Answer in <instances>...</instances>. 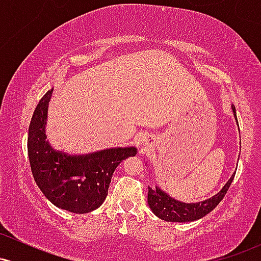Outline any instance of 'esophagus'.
Wrapping results in <instances>:
<instances>
[{"label":"esophagus","instance_id":"obj_1","mask_svg":"<svg viewBox=\"0 0 261 261\" xmlns=\"http://www.w3.org/2000/svg\"><path fill=\"white\" fill-rule=\"evenodd\" d=\"M140 142H141V145L145 146V147H147V146L151 145V139H149V136H147V135H146V136H141Z\"/></svg>","mask_w":261,"mask_h":261}]
</instances>
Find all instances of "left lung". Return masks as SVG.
I'll list each match as a JSON object with an SVG mask.
<instances>
[{
  "label": "left lung",
  "mask_w": 261,
  "mask_h": 261,
  "mask_svg": "<svg viewBox=\"0 0 261 261\" xmlns=\"http://www.w3.org/2000/svg\"><path fill=\"white\" fill-rule=\"evenodd\" d=\"M232 110L237 120L234 106H232ZM237 124H238V121H237ZM234 174L236 173H233L229 180L221 189L220 193L205 200V201L195 203L178 201V200L169 196L166 191H163L158 187H155V189L148 188V206L155 216L160 217L161 220L167 221V222H193V221L206 216L208 212H211L221 202V200L223 199L226 193L228 191L233 179H234Z\"/></svg>",
  "instance_id": "1"
}]
</instances>
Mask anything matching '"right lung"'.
<instances>
[{"instance_id":"add662e5","label":"right lung","mask_w":261,"mask_h":261,"mask_svg":"<svg viewBox=\"0 0 261 261\" xmlns=\"http://www.w3.org/2000/svg\"><path fill=\"white\" fill-rule=\"evenodd\" d=\"M54 88L35 108L28 133V155L34 180L49 201L73 214L98 208L108 195L116 167L134 157L136 147H114L86 154H68L50 146L45 134Z\"/></svg>"}]
</instances>
